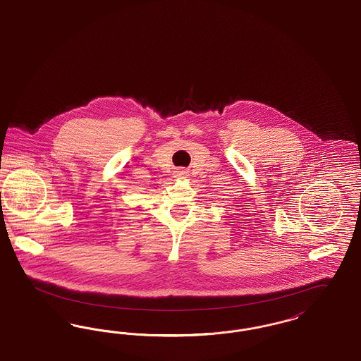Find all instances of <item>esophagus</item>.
Here are the masks:
<instances>
[{
  "instance_id": "esophagus-1",
  "label": "esophagus",
  "mask_w": 361,
  "mask_h": 361,
  "mask_svg": "<svg viewBox=\"0 0 361 361\" xmlns=\"http://www.w3.org/2000/svg\"><path fill=\"white\" fill-rule=\"evenodd\" d=\"M175 176H178V178H186L188 176V173L185 171V170H179V171H175Z\"/></svg>"
}]
</instances>
